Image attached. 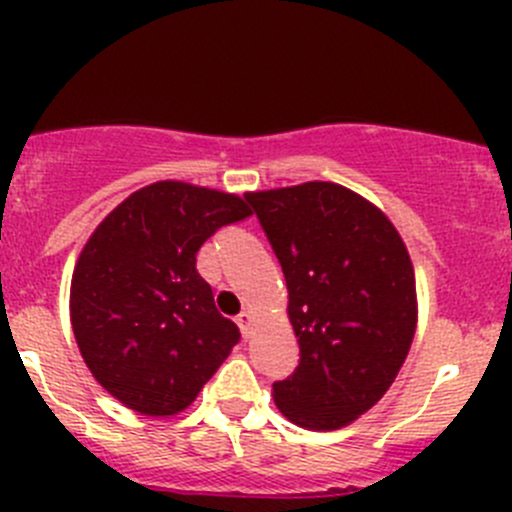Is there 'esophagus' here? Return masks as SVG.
Segmentation results:
<instances>
[{
	"label": "esophagus",
	"instance_id": "esophagus-1",
	"mask_svg": "<svg viewBox=\"0 0 512 512\" xmlns=\"http://www.w3.org/2000/svg\"><path fill=\"white\" fill-rule=\"evenodd\" d=\"M237 327H240L242 337H250V329H252V314L250 312H240L237 314Z\"/></svg>",
	"mask_w": 512,
	"mask_h": 512
}]
</instances>
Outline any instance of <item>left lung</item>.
<instances>
[{"label":"left lung","instance_id":"obj_1","mask_svg":"<svg viewBox=\"0 0 512 512\" xmlns=\"http://www.w3.org/2000/svg\"><path fill=\"white\" fill-rule=\"evenodd\" d=\"M289 289L299 364L277 409L312 431L347 426L399 374L416 332L409 252L379 208L334 183L247 193Z\"/></svg>","mask_w":512,"mask_h":512}]
</instances>
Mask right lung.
<instances>
[{
  "label": "right lung",
  "instance_id": "add662e5",
  "mask_svg": "<svg viewBox=\"0 0 512 512\" xmlns=\"http://www.w3.org/2000/svg\"><path fill=\"white\" fill-rule=\"evenodd\" d=\"M245 218L237 195L160 180L123 200L86 242L71 280L74 337L98 384L128 409L178 414L240 342L195 255Z\"/></svg>",
  "mask_w": 512,
  "mask_h": 512
}]
</instances>
